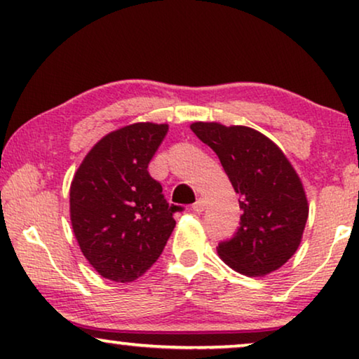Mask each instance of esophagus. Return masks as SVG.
Masks as SVG:
<instances>
[{
  "label": "esophagus",
  "mask_w": 359,
  "mask_h": 359,
  "mask_svg": "<svg viewBox=\"0 0 359 359\" xmlns=\"http://www.w3.org/2000/svg\"><path fill=\"white\" fill-rule=\"evenodd\" d=\"M205 209V201L204 199H198L196 203L193 204V210L194 212H203V210Z\"/></svg>",
  "instance_id": "1"
}]
</instances>
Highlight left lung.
<instances>
[{"instance_id": "obj_1", "label": "left lung", "mask_w": 359, "mask_h": 359, "mask_svg": "<svg viewBox=\"0 0 359 359\" xmlns=\"http://www.w3.org/2000/svg\"><path fill=\"white\" fill-rule=\"evenodd\" d=\"M191 130L219 156L242 209L232 238L219 243L235 271L264 276L281 268L301 243L309 208L302 183L276 144L243 126L194 122Z\"/></svg>"}]
</instances>
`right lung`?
<instances>
[{"label": "right lung", "instance_id": "1", "mask_svg": "<svg viewBox=\"0 0 359 359\" xmlns=\"http://www.w3.org/2000/svg\"><path fill=\"white\" fill-rule=\"evenodd\" d=\"M168 126L139 122L111 132L85 156L70 186V217L83 255L102 278L129 283L163 252L173 214L149 163Z\"/></svg>", "mask_w": 359, "mask_h": 359}]
</instances>
